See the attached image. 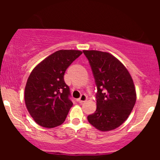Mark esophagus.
<instances>
[{
  "mask_svg": "<svg viewBox=\"0 0 160 160\" xmlns=\"http://www.w3.org/2000/svg\"><path fill=\"white\" fill-rule=\"evenodd\" d=\"M87 98H87V95L84 94V93H83V94H81L80 98L77 99V101H78L79 103H83V102H84L85 101H86Z\"/></svg>",
  "mask_w": 160,
  "mask_h": 160,
  "instance_id": "obj_1",
  "label": "esophagus"
}]
</instances>
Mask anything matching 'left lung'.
Returning a JSON list of instances; mask_svg holds the SVG:
<instances>
[{
  "mask_svg": "<svg viewBox=\"0 0 160 160\" xmlns=\"http://www.w3.org/2000/svg\"><path fill=\"white\" fill-rule=\"evenodd\" d=\"M97 86V109L88 120L97 129H115L132 112L136 93L133 80L125 66L108 52L83 50Z\"/></svg>",
  "mask_w": 160,
  "mask_h": 160,
  "instance_id": "left-lung-1",
  "label": "left lung"
}]
</instances>
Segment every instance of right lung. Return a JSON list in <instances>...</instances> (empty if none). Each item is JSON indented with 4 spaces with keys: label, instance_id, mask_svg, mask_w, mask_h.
I'll list each match as a JSON object with an SVG mask.
<instances>
[{
    "label": "right lung",
    "instance_id": "obj_1",
    "mask_svg": "<svg viewBox=\"0 0 160 160\" xmlns=\"http://www.w3.org/2000/svg\"><path fill=\"white\" fill-rule=\"evenodd\" d=\"M81 54L79 50H59L31 72L25 86V101L30 115L41 126L54 128L66 120L72 102L64 74Z\"/></svg>",
    "mask_w": 160,
    "mask_h": 160
}]
</instances>
